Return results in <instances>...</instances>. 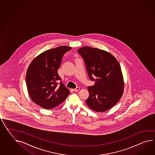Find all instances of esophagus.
<instances>
[{"instance_id": "obj_1", "label": "esophagus", "mask_w": 155, "mask_h": 155, "mask_svg": "<svg viewBox=\"0 0 155 155\" xmlns=\"http://www.w3.org/2000/svg\"><path fill=\"white\" fill-rule=\"evenodd\" d=\"M79 90H80V87H77L75 89H74V91L75 92H77V91H79Z\"/></svg>"}]
</instances>
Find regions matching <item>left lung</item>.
<instances>
[{
	"label": "left lung",
	"mask_w": 155,
	"mask_h": 155,
	"mask_svg": "<svg viewBox=\"0 0 155 155\" xmlns=\"http://www.w3.org/2000/svg\"><path fill=\"white\" fill-rule=\"evenodd\" d=\"M78 52L84 59L90 79L94 86L88 87L87 106L96 112L111 108L123 94L124 83L120 66L110 53L97 48L84 46Z\"/></svg>",
	"instance_id": "8db88e82"
}]
</instances>
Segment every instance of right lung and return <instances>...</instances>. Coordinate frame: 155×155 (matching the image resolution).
Instances as JSON below:
<instances>
[{"mask_svg":"<svg viewBox=\"0 0 155 155\" xmlns=\"http://www.w3.org/2000/svg\"><path fill=\"white\" fill-rule=\"evenodd\" d=\"M71 47L61 46L41 53L31 61L27 71V87L31 99L45 109L57 107L70 94L61 82L58 70L64 54Z\"/></svg>","mask_w":155,"mask_h":155,"instance_id":"add662e5","label":"right lung"}]
</instances>
